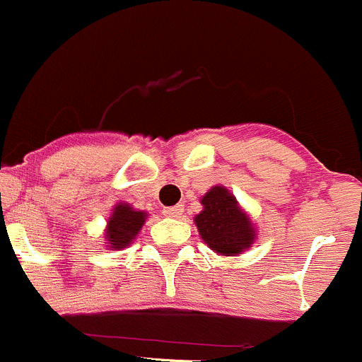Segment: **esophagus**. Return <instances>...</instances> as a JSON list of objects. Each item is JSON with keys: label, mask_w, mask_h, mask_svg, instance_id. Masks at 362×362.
<instances>
[{"label": "esophagus", "mask_w": 362, "mask_h": 362, "mask_svg": "<svg viewBox=\"0 0 362 362\" xmlns=\"http://www.w3.org/2000/svg\"><path fill=\"white\" fill-rule=\"evenodd\" d=\"M182 212H184V207H182V205H175V207H165L164 209L165 218H180Z\"/></svg>", "instance_id": "34e87169"}]
</instances>
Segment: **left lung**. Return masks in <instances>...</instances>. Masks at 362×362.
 Returning a JSON list of instances; mask_svg holds the SVG:
<instances>
[{"instance_id":"8db88e82","label":"left lung","mask_w":362,"mask_h":362,"mask_svg":"<svg viewBox=\"0 0 362 362\" xmlns=\"http://www.w3.org/2000/svg\"><path fill=\"white\" fill-rule=\"evenodd\" d=\"M200 204L204 209L194 216V225L212 252L238 257L252 248L257 239V228L225 185H212L200 198Z\"/></svg>"}]
</instances>
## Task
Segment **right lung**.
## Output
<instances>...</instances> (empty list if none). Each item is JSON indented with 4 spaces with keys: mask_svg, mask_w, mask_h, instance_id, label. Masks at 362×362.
<instances>
[{
    "mask_svg": "<svg viewBox=\"0 0 362 362\" xmlns=\"http://www.w3.org/2000/svg\"><path fill=\"white\" fill-rule=\"evenodd\" d=\"M148 212L137 211L130 204L114 205L103 232V243L107 250H123L134 243L143 225L146 223Z\"/></svg>",
    "mask_w": 362,
    "mask_h": 362,
    "instance_id": "add662e5",
    "label": "right lung"
}]
</instances>
